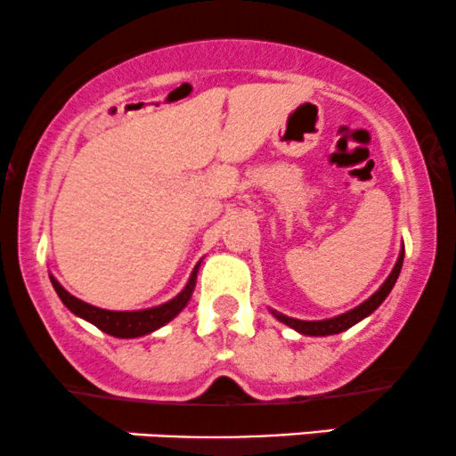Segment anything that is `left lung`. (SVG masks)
Returning <instances> with one entry per match:
<instances>
[{"mask_svg": "<svg viewBox=\"0 0 456 456\" xmlns=\"http://www.w3.org/2000/svg\"><path fill=\"white\" fill-rule=\"evenodd\" d=\"M403 257H405V250H401L399 259H396L395 270L390 272V276H388V279H386L384 285H381L379 289L369 297V300L362 302V305H360V306H355L354 311L343 313V315L332 317V319H323V322H302V319L281 315V313H276V311H272V313H274V317L279 319V322L285 323V326L297 330V332H300V334H308V337H328V334L345 332V330L352 328L354 323L362 322L364 317H369L370 313H373L375 308H378L381 302H384L386 297H388V294L392 291V287H395V282H396V279H399V274H401Z\"/></svg>", "mask_w": 456, "mask_h": 456, "instance_id": "obj_1", "label": "left lung"}]
</instances>
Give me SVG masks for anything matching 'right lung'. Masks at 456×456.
<instances>
[{
    "label": "right lung",
    "instance_id": "add662e5",
    "mask_svg": "<svg viewBox=\"0 0 456 456\" xmlns=\"http://www.w3.org/2000/svg\"><path fill=\"white\" fill-rule=\"evenodd\" d=\"M197 270L199 265H195L192 270L191 279H188L186 287L182 289V294H177L174 300L165 302V305L154 306V308H145V311H104V308L92 306L87 302L78 300V297L70 296L64 287L57 282L53 276H51V282H53L57 296L64 305L70 308L72 313L78 317H83L86 322L94 323L96 328H101L102 332L111 334V337L118 338H134V337H143V334L154 332L160 326H165L167 322H171L177 313L182 311L191 300L192 289H195V281H197Z\"/></svg>",
    "mask_w": 456,
    "mask_h": 456
}]
</instances>
